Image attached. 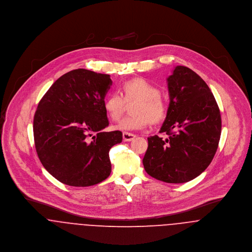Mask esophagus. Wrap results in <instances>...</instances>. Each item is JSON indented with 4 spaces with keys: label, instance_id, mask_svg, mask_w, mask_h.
Instances as JSON below:
<instances>
[{
    "label": "esophagus",
    "instance_id": "esophagus-1",
    "mask_svg": "<svg viewBox=\"0 0 252 252\" xmlns=\"http://www.w3.org/2000/svg\"><path fill=\"white\" fill-rule=\"evenodd\" d=\"M136 137L135 134L133 133H129V132H124L123 133V139L126 142H129V141H132Z\"/></svg>",
    "mask_w": 252,
    "mask_h": 252
}]
</instances>
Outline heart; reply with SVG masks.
<instances>
[{
  "label": "heart",
  "mask_w": 252,
  "mask_h": 252,
  "mask_svg": "<svg viewBox=\"0 0 252 252\" xmlns=\"http://www.w3.org/2000/svg\"><path fill=\"white\" fill-rule=\"evenodd\" d=\"M137 100L134 115L123 118L117 125L120 130H137L146 127L150 122L158 124L166 115V106L160 97L158 87L143 78H134L122 86V94L112 93L103 100V107L108 118L118 121L126 106V102Z\"/></svg>",
  "instance_id": "heart-1"
}]
</instances>
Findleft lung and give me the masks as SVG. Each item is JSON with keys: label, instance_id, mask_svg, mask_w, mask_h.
<instances>
[{"label": "left lung", "instance_id": "1", "mask_svg": "<svg viewBox=\"0 0 252 252\" xmlns=\"http://www.w3.org/2000/svg\"><path fill=\"white\" fill-rule=\"evenodd\" d=\"M167 83L170 103L159 133L168 137H148L143 165L157 180L182 184L198 177L212 162L221 118L209 86L190 68L177 65Z\"/></svg>", "mask_w": 252, "mask_h": 252}]
</instances>
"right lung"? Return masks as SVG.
Instances as JSON below:
<instances>
[{"label": "right lung", "mask_w": 252, "mask_h": 252, "mask_svg": "<svg viewBox=\"0 0 252 252\" xmlns=\"http://www.w3.org/2000/svg\"><path fill=\"white\" fill-rule=\"evenodd\" d=\"M111 85L108 74L78 68L61 76L40 99L34 146L43 167L59 182L90 187L109 177V151L123 140L119 130L101 131L109 125L103 100Z\"/></svg>", "instance_id": "add662e5"}]
</instances>
